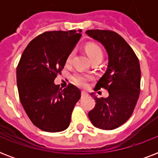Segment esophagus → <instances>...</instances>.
<instances>
[{"label":"esophagus","instance_id":"34e87169","mask_svg":"<svg viewBox=\"0 0 158 158\" xmlns=\"http://www.w3.org/2000/svg\"><path fill=\"white\" fill-rule=\"evenodd\" d=\"M89 95V93L87 91H84V90H83L82 91V97H87Z\"/></svg>","mask_w":158,"mask_h":158}]
</instances>
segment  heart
Returning a JSON list of instances; mask_svg holds the SVG:
<instances>
[{
    "mask_svg": "<svg viewBox=\"0 0 158 158\" xmlns=\"http://www.w3.org/2000/svg\"><path fill=\"white\" fill-rule=\"evenodd\" d=\"M85 51L88 53L89 58H90L92 61L98 60V61L101 62L102 60V59H103V52L101 49V48L99 46L97 45V44H94V43H89V44H87L85 46ZM74 52H71L68 55L66 59L67 64H70L71 63L73 57H74ZM91 79L92 77L88 75V74L79 73V74H77L74 75V82L76 84L79 85V86H86L87 83Z\"/></svg>",
    "mask_w": 158,
    "mask_h": 158,
    "instance_id": "b5f03b06",
    "label": "heart"
}]
</instances>
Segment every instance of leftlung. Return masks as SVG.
Wrapping results in <instances>:
<instances>
[{
  "mask_svg": "<svg viewBox=\"0 0 158 158\" xmlns=\"http://www.w3.org/2000/svg\"><path fill=\"white\" fill-rule=\"evenodd\" d=\"M86 34L103 46L108 55L106 70L94 89L104 88L107 98H98L89 112V120L97 128L110 130L125 123L131 116L140 93L139 61L122 37L113 31L87 30Z\"/></svg>",
  "mask_w": 158,
  "mask_h": 158,
  "instance_id": "left-lung-1",
  "label": "left lung"
}]
</instances>
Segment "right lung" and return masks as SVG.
Segmentation results:
<instances>
[{
	"instance_id": "add662e5",
	"label": "right lung",
	"mask_w": 158,
	"mask_h": 158,
	"mask_svg": "<svg viewBox=\"0 0 158 158\" xmlns=\"http://www.w3.org/2000/svg\"><path fill=\"white\" fill-rule=\"evenodd\" d=\"M81 32H46L28 43L19 62L16 79L21 104L33 125L46 132L66 130L81 97L74 84L61 90L54 83Z\"/></svg>"
}]
</instances>
